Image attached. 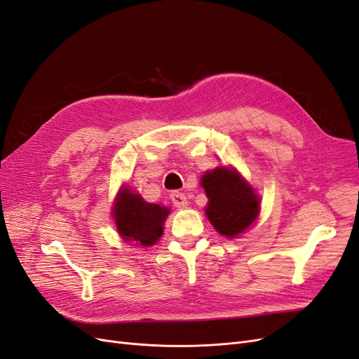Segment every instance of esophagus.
Here are the masks:
<instances>
[{"instance_id": "esophagus-1", "label": "esophagus", "mask_w": 359, "mask_h": 359, "mask_svg": "<svg viewBox=\"0 0 359 359\" xmlns=\"http://www.w3.org/2000/svg\"><path fill=\"white\" fill-rule=\"evenodd\" d=\"M170 201H172L173 205L177 206V208H184V206H187L186 194L181 193V191H172L170 193Z\"/></svg>"}]
</instances>
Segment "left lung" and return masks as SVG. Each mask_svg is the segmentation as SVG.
<instances>
[{
	"label": "left lung",
	"mask_w": 359,
	"mask_h": 359,
	"mask_svg": "<svg viewBox=\"0 0 359 359\" xmlns=\"http://www.w3.org/2000/svg\"><path fill=\"white\" fill-rule=\"evenodd\" d=\"M202 187L208 198L206 217L219 233L233 238L255 222L259 198L235 170L217 168L206 172Z\"/></svg>",
	"instance_id": "obj_1"
}]
</instances>
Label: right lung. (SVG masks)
I'll list each match as a JSON object with an SVG mask.
<instances>
[{
    "label": "right lung",
    "mask_w": 359,
    "mask_h": 359,
    "mask_svg": "<svg viewBox=\"0 0 359 359\" xmlns=\"http://www.w3.org/2000/svg\"><path fill=\"white\" fill-rule=\"evenodd\" d=\"M169 210L157 203L145 202L139 194L124 189L114 206V217L126 241L139 243L140 245H153L163 233V222Z\"/></svg>",
    "instance_id": "obj_1"
}]
</instances>
